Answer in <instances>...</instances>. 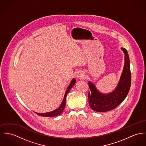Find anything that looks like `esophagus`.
Returning <instances> with one entry per match:
<instances>
[{
	"instance_id": "esophagus-1",
	"label": "esophagus",
	"mask_w": 146,
	"mask_h": 146,
	"mask_svg": "<svg viewBox=\"0 0 146 146\" xmlns=\"http://www.w3.org/2000/svg\"><path fill=\"white\" fill-rule=\"evenodd\" d=\"M77 78L78 79H82L84 78V73L82 72L79 71L77 73Z\"/></svg>"
}]
</instances>
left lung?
<instances>
[{
  "mask_svg": "<svg viewBox=\"0 0 146 146\" xmlns=\"http://www.w3.org/2000/svg\"><path fill=\"white\" fill-rule=\"evenodd\" d=\"M124 54V64L122 73L117 86L112 92L103 93L97 90L96 85L88 82L90 92L88 93L90 107L98 112H104L115 108L127 97L131 87V74L129 58L127 50L121 48Z\"/></svg>",
  "mask_w": 146,
  "mask_h": 146,
  "instance_id": "8db88e82",
  "label": "left lung"
}]
</instances>
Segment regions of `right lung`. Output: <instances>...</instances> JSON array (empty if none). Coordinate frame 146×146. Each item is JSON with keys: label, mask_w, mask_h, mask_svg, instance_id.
<instances>
[{"label": "right lung", "mask_w": 146, "mask_h": 146, "mask_svg": "<svg viewBox=\"0 0 146 146\" xmlns=\"http://www.w3.org/2000/svg\"><path fill=\"white\" fill-rule=\"evenodd\" d=\"M76 83V79L73 78L72 79L70 84H69L68 87L67 89L66 90L65 94H64V96L63 98V101L60 104V106L54 111L44 113H39L35 112L36 114H37L38 115H39L40 116L42 117H55L60 115L63 112L65 107H66V97L67 96L68 93H69V92L70 91V89L74 86V85Z\"/></svg>", "instance_id": "right-lung-1"}]
</instances>
